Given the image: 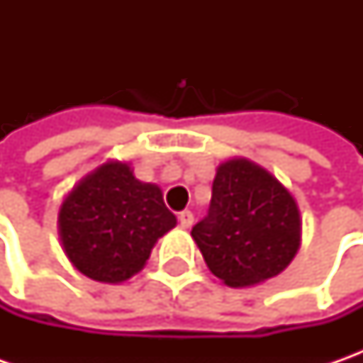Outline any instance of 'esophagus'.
<instances>
[{"mask_svg":"<svg viewBox=\"0 0 363 363\" xmlns=\"http://www.w3.org/2000/svg\"><path fill=\"white\" fill-rule=\"evenodd\" d=\"M177 220H179V226H182V228H189V226L194 224V214H191L189 210H184V212L177 214Z\"/></svg>","mask_w":363,"mask_h":363,"instance_id":"34e87169","label":"esophagus"}]
</instances>
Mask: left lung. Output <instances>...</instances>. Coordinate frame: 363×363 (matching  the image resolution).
I'll return each instance as SVG.
<instances>
[{"mask_svg":"<svg viewBox=\"0 0 363 363\" xmlns=\"http://www.w3.org/2000/svg\"><path fill=\"white\" fill-rule=\"evenodd\" d=\"M208 269L228 286L277 277L297 255L299 208L269 172L246 160L218 167L208 214L191 228Z\"/></svg>","mask_w":363,"mask_h":363,"instance_id":"obj_1","label":"left lung"}]
</instances>
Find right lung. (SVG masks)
I'll use <instances>...</instances> for the list:
<instances>
[{
	"mask_svg": "<svg viewBox=\"0 0 363 363\" xmlns=\"http://www.w3.org/2000/svg\"><path fill=\"white\" fill-rule=\"evenodd\" d=\"M58 224L64 252L78 271L121 283L143 269L175 216L157 186L135 179L127 163H105L68 194Z\"/></svg>",
	"mask_w": 363,
	"mask_h": 363,
	"instance_id": "right-lung-1",
	"label": "right lung"
}]
</instances>
